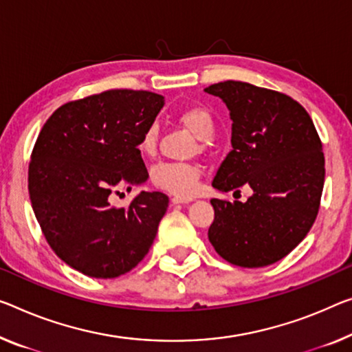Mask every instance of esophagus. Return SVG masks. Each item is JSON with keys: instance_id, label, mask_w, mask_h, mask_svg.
I'll use <instances>...</instances> for the list:
<instances>
[{"instance_id": "obj_1", "label": "esophagus", "mask_w": 352, "mask_h": 352, "mask_svg": "<svg viewBox=\"0 0 352 352\" xmlns=\"http://www.w3.org/2000/svg\"><path fill=\"white\" fill-rule=\"evenodd\" d=\"M190 201H193L192 198H179V197L171 198V203H173V204H188Z\"/></svg>"}]
</instances>
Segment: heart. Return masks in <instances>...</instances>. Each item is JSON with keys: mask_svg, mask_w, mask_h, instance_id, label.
<instances>
[{"mask_svg": "<svg viewBox=\"0 0 352 352\" xmlns=\"http://www.w3.org/2000/svg\"><path fill=\"white\" fill-rule=\"evenodd\" d=\"M176 120L184 127L201 140L212 138L215 132L214 116L206 107L188 105L177 111ZM159 144V127L151 124L140 135L137 149L143 157H154ZM201 166L187 162H162L151 171V182L160 190L168 192L176 197L187 198L195 193L201 179Z\"/></svg>", "mask_w": 352, "mask_h": 352, "instance_id": "obj_1", "label": "heart"}]
</instances>
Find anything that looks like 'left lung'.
Returning <instances> with one entry per match:
<instances>
[{
  "instance_id": "8db88e82",
  "label": "left lung",
  "mask_w": 352,
  "mask_h": 352,
  "mask_svg": "<svg viewBox=\"0 0 352 352\" xmlns=\"http://www.w3.org/2000/svg\"><path fill=\"white\" fill-rule=\"evenodd\" d=\"M204 91L225 102L232 120V149L212 186L253 190L245 203L210 199L208 237L234 266H269L293 252L315 223L326 175L321 138L305 108L278 91L234 80Z\"/></svg>"
}]
</instances>
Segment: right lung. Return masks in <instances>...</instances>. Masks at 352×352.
Listing matches in <instances>:
<instances>
[{"label": "right lung", "instance_id": "1", "mask_svg": "<svg viewBox=\"0 0 352 352\" xmlns=\"http://www.w3.org/2000/svg\"><path fill=\"white\" fill-rule=\"evenodd\" d=\"M162 107L160 94L108 89L59 107L36 140L32 210L52 250L88 277L129 272L155 239L165 193L142 192L127 209L111 206L110 197L148 179L137 143Z\"/></svg>", "mask_w": 352, "mask_h": 352}]
</instances>
